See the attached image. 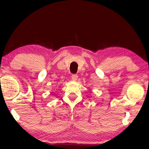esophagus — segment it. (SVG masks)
Returning a JSON list of instances; mask_svg holds the SVG:
<instances>
[{
  "instance_id": "1",
  "label": "esophagus",
  "mask_w": 149,
  "mask_h": 149,
  "mask_svg": "<svg viewBox=\"0 0 149 149\" xmlns=\"http://www.w3.org/2000/svg\"><path fill=\"white\" fill-rule=\"evenodd\" d=\"M77 78H78V75L77 74H72V81H77Z\"/></svg>"
}]
</instances>
